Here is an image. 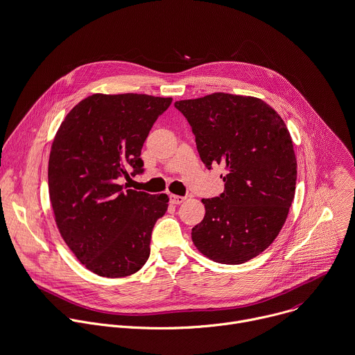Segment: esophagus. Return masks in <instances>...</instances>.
<instances>
[{
  "label": "esophagus",
  "instance_id": "1",
  "mask_svg": "<svg viewBox=\"0 0 355 355\" xmlns=\"http://www.w3.org/2000/svg\"><path fill=\"white\" fill-rule=\"evenodd\" d=\"M170 202L173 205H181L185 202V198L184 196H178V195H170Z\"/></svg>",
  "mask_w": 355,
  "mask_h": 355
}]
</instances>
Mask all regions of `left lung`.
Listing matches in <instances>:
<instances>
[{
  "label": "left lung",
  "instance_id": "8db88e82",
  "mask_svg": "<svg viewBox=\"0 0 355 355\" xmlns=\"http://www.w3.org/2000/svg\"><path fill=\"white\" fill-rule=\"evenodd\" d=\"M174 106L192 127L206 167L225 168L224 192L202 199L206 214L192 228L193 245L216 263H246L275 241L295 199L297 162L289 130L254 96L214 92Z\"/></svg>",
  "mask_w": 355,
  "mask_h": 355
}]
</instances>
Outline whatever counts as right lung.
Instances as JSON below:
<instances>
[{
	"instance_id": "right-lung-1",
	"label": "right lung",
	"mask_w": 355,
	"mask_h": 355,
	"mask_svg": "<svg viewBox=\"0 0 355 355\" xmlns=\"http://www.w3.org/2000/svg\"><path fill=\"white\" fill-rule=\"evenodd\" d=\"M171 101L94 94L67 113L53 138L48 188L55 223L77 260L99 277H128L149 259L152 230L168 196L119 182L144 171L141 149Z\"/></svg>"
}]
</instances>
